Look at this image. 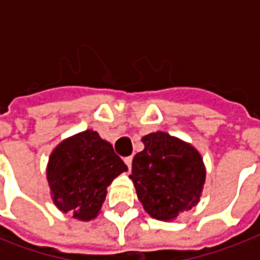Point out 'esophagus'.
<instances>
[{
    "mask_svg": "<svg viewBox=\"0 0 260 260\" xmlns=\"http://www.w3.org/2000/svg\"><path fill=\"white\" fill-rule=\"evenodd\" d=\"M132 156H126V158H124V162H125V165L128 166V169L131 170V167H132Z\"/></svg>",
    "mask_w": 260,
    "mask_h": 260,
    "instance_id": "1",
    "label": "esophagus"
}]
</instances>
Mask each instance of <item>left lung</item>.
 Returning a JSON list of instances; mask_svg holds the SVG:
<instances>
[{
    "label": "left lung",
    "instance_id": "1",
    "mask_svg": "<svg viewBox=\"0 0 260 260\" xmlns=\"http://www.w3.org/2000/svg\"><path fill=\"white\" fill-rule=\"evenodd\" d=\"M144 150L132 160V179L143 208L159 221H174L200 202L206 167L190 143L156 131L143 136Z\"/></svg>",
    "mask_w": 260,
    "mask_h": 260
}]
</instances>
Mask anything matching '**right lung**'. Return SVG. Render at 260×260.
<instances>
[{
    "label": "right lung",
    "mask_w": 260,
    "mask_h": 260,
    "mask_svg": "<svg viewBox=\"0 0 260 260\" xmlns=\"http://www.w3.org/2000/svg\"><path fill=\"white\" fill-rule=\"evenodd\" d=\"M126 170L113 146L97 131L75 134L59 143L48 158L46 174L51 200L63 213L90 221L100 213L108 186Z\"/></svg>",
    "instance_id": "obj_1"
}]
</instances>
